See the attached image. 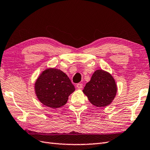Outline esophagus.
Masks as SVG:
<instances>
[{"label":"esophagus","instance_id":"esophagus-1","mask_svg":"<svg viewBox=\"0 0 150 150\" xmlns=\"http://www.w3.org/2000/svg\"><path fill=\"white\" fill-rule=\"evenodd\" d=\"M76 86H77V88L79 89V90H81V89L82 88V87H83V86H82V84H81V83L77 84Z\"/></svg>","mask_w":150,"mask_h":150}]
</instances>
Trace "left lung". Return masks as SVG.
Returning <instances> with one entry per match:
<instances>
[{
	"mask_svg": "<svg viewBox=\"0 0 150 150\" xmlns=\"http://www.w3.org/2000/svg\"><path fill=\"white\" fill-rule=\"evenodd\" d=\"M82 91L92 104L103 108L112 103L116 96L117 87L115 79L110 73L97 69Z\"/></svg>",
	"mask_w": 150,
	"mask_h": 150,
	"instance_id": "8db88e82",
	"label": "left lung"
}]
</instances>
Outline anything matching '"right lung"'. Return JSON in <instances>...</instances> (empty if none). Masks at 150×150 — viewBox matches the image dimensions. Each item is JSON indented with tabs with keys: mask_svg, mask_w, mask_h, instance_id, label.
Returning a JSON list of instances; mask_svg holds the SVG:
<instances>
[{
	"mask_svg": "<svg viewBox=\"0 0 150 150\" xmlns=\"http://www.w3.org/2000/svg\"><path fill=\"white\" fill-rule=\"evenodd\" d=\"M75 90L66 73L56 68L44 70L35 83V92L38 99L44 106L53 109L65 105Z\"/></svg>",
	"mask_w": 150,
	"mask_h": 150,
	"instance_id": "1",
	"label": "right lung"
}]
</instances>
